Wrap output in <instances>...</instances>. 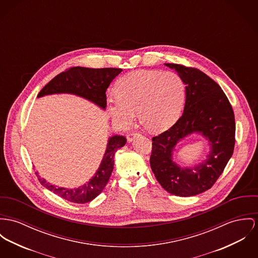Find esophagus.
<instances>
[{"label":"esophagus","instance_id":"obj_1","mask_svg":"<svg viewBox=\"0 0 258 258\" xmlns=\"http://www.w3.org/2000/svg\"><path fill=\"white\" fill-rule=\"evenodd\" d=\"M139 135H140V134H138V133H131V134L127 135V140H128V141H133V140L136 139Z\"/></svg>","mask_w":258,"mask_h":258}]
</instances>
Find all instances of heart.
Here are the masks:
<instances>
[{"instance_id": "b5f03b06", "label": "heart", "mask_w": 258, "mask_h": 258, "mask_svg": "<svg viewBox=\"0 0 258 258\" xmlns=\"http://www.w3.org/2000/svg\"><path fill=\"white\" fill-rule=\"evenodd\" d=\"M115 93L107 98L114 121L128 124L137 110L139 119L150 131L158 133L178 119L185 100V85L178 74L171 71H137L117 81Z\"/></svg>"}]
</instances>
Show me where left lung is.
<instances>
[{
    "label": "left lung",
    "mask_w": 258,
    "mask_h": 258,
    "mask_svg": "<svg viewBox=\"0 0 258 258\" xmlns=\"http://www.w3.org/2000/svg\"><path fill=\"white\" fill-rule=\"evenodd\" d=\"M185 84L181 117L169 130L152 139L150 166L162 187L177 197H194L213 186L235 148L236 122L232 105L217 82L196 68L166 63ZM195 131L210 140L212 151L205 162L182 169L171 152L179 139Z\"/></svg>",
    "instance_id": "left-lung-1"
}]
</instances>
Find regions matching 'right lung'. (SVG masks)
<instances>
[{
    "mask_svg": "<svg viewBox=\"0 0 258 258\" xmlns=\"http://www.w3.org/2000/svg\"><path fill=\"white\" fill-rule=\"evenodd\" d=\"M121 71V69L115 68H70L48 82L40 91L38 97L54 93H73L90 100L105 109L107 106L106 90L112 80ZM125 142L126 139L123 136H115L109 139L104 158L95 176L79 188L69 189L58 187L47 182L44 178H41L37 173L35 174L42 185L59 196V198L74 203L83 204L90 202L99 196L109 181L114 169L115 154L118 149L125 144Z\"/></svg>",
    "mask_w": 258,
    "mask_h": 258,
    "instance_id": "obj_1",
    "label": "right lung"
}]
</instances>
